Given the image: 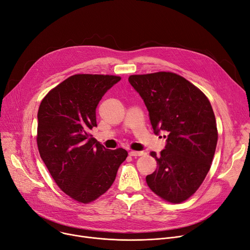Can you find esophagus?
Segmentation results:
<instances>
[{"label":"esophagus","mask_w":250,"mask_h":250,"mask_svg":"<svg viewBox=\"0 0 250 250\" xmlns=\"http://www.w3.org/2000/svg\"><path fill=\"white\" fill-rule=\"evenodd\" d=\"M144 154V152L143 151H134V150H132V151H130L129 152V155L130 156H141V155H143Z\"/></svg>","instance_id":"34e87169"}]
</instances>
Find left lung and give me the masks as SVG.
Segmentation results:
<instances>
[{
  "label": "left lung",
  "instance_id": "1",
  "mask_svg": "<svg viewBox=\"0 0 250 250\" xmlns=\"http://www.w3.org/2000/svg\"><path fill=\"white\" fill-rule=\"evenodd\" d=\"M149 112L154 130L167 133L166 148L146 183L163 200L179 204L193 196L210 170L218 130L210 101L196 85L170 71L128 79Z\"/></svg>",
  "mask_w": 250,
  "mask_h": 250
}]
</instances>
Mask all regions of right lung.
Wrapping results in <instances>:
<instances>
[{"label":"right lung","instance_id":"add662e5","mask_svg":"<svg viewBox=\"0 0 250 250\" xmlns=\"http://www.w3.org/2000/svg\"><path fill=\"white\" fill-rule=\"evenodd\" d=\"M121 80L79 73L57 84L37 114L39 154L60 188L79 203L97 200L110 188L128 152L106 149L91 134L102 97Z\"/></svg>","mask_w":250,"mask_h":250}]
</instances>
